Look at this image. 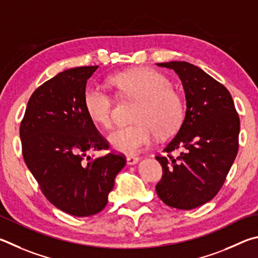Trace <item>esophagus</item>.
Listing matches in <instances>:
<instances>
[{
    "mask_svg": "<svg viewBox=\"0 0 258 258\" xmlns=\"http://www.w3.org/2000/svg\"><path fill=\"white\" fill-rule=\"evenodd\" d=\"M138 161H139V157H137V156H133V155L126 156V163H128L129 165L136 164V163H138Z\"/></svg>",
    "mask_w": 258,
    "mask_h": 258,
    "instance_id": "obj_1",
    "label": "esophagus"
}]
</instances>
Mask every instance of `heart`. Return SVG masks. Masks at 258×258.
<instances>
[{"label": "heart", "mask_w": 258, "mask_h": 258, "mask_svg": "<svg viewBox=\"0 0 258 258\" xmlns=\"http://www.w3.org/2000/svg\"><path fill=\"white\" fill-rule=\"evenodd\" d=\"M121 98L137 101L135 123L117 128L108 136L113 150L126 155L137 154L153 142L155 135L166 137L181 125L184 103L178 90L161 72L150 68L119 72L110 78ZM85 107L95 123L110 128L113 123L114 99L98 85H90L84 96Z\"/></svg>", "instance_id": "1"}]
</instances>
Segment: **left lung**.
Returning <instances> with one entry per match:
<instances>
[{
	"mask_svg": "<svg viewBox=\"0 0 258 258\" xmlns=\"http://www.w3.org/2000/svg\"><path fill=\"white\" fill-rule=\"evenodd\" d=\"M174 70L186 94V115L178 134L156 156L163 177L161 201L178 210L210 202L223 186L238 153L240 120L229 90L201 68L184 61L157 63ZM180 150L178 158L170 153Z\"/></svg>",
	"mask_w": 258,
	"mask_h": 258,
	"instance_id": "1",
	"label": "left lung"
}]
</instances>
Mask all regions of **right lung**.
Wrapping results in <instances>:
<instances>
[{
    "label": "right lung",
    "mask_w": 258,
    "mask_h": 258,
    "mask_svg": "<svg viewBox=\"0 0 258 258\" xmlns=\"http://www.w3.org/2000/svg\"><path fill=\"white\" fill-rule=\"evenodd\" d=\"M98 66L64 70L35 90L20 124L25 163L45 197L66 213L83 218L107 204L125 157L114 153L89 156L108 148L87 114V80Z\"/></svg>",
    "instance_id": "obj_1"
}]
</instances>
